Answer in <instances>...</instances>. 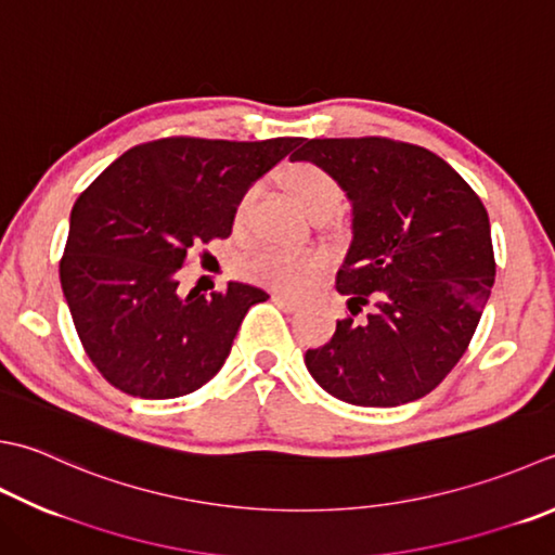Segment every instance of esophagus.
<instances>
[{
  "label": "esophagus",
  "mask_w": 555,
  "mask_h": 555,
  "mask_svg": "<svg viewBox=\"0 0 555 555\" xmlns=\"http://www.w3.org/2000/svg\"><path fill=\"white\" fill-rule=\"evenodd\" d=\"M271 300H274L276 306H279L281 310H286V312H296V310H300V300H296V298H288V296H284V293H274V296H271Z\"/></svg>",
  "instance_id": "obj_1"
}]
</instances>
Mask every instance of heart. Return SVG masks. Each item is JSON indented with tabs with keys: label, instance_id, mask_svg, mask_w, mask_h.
I'll use <instances>...</instances> for the list:
<instances>
[{
	"label": "heart",
	"instance_id": "1",
	"mask_svg": "<svg viewBox=\"0 0 555 555\" xmlns=\"http://www.w3.org/2000/svg\"><path fill=\"white\" fill-rule=\"evenodd\" d=\"M279 184L286 197L312 221H324L339 209L344 199L341 182L332 172L314 160H293L279 172ZM255 194L243 192L233 206V228L243 231L253 211ZM320 269V259L314 255H293L281 249H257L243 262L245 276L257 284L279 291H298L308 284L314 271Z\"/></svg>",
	"mask_w": 555,
	"mask_h": 555
}]
</instances>
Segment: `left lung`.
<instances>
[{"mask_svg": "<svg viewBox=\"0 0 555 555\" xmlns=\"http://www.w3.org/2000/svg\"><path fill=\"white\" fill-rule=\"evenodd\" d=\"M291 158L320 163L353 202V241L336 271L351 314L308 349L310 375L356 406L426 397L469 349L491 296L483 202L450 163L389 137L302 139Z\"/></svg>", "mask_w": 555, "mask_h": 555, "instance_id": "8db88e82", "label": "left lung"}]
</instances>
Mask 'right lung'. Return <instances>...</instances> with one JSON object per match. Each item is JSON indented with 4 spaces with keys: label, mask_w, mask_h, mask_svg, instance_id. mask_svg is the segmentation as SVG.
Masks as SVG:
<instances>
[{
    "label": "right lung",
    "mask_w": 555,
    "mask_h": 555,
    "mask_svg": "<svg viewBox=\"0 0 555 555\" xmlns=\"http://www.w3.org/2000/svg\"><path fill=\"white\" fill-rule=\"evenodd\" d=\"M300 141H144L79 194L60 281L86 356L119 392L172 399L221 371L247 310L269 296L235 281L182 296L178 274L192 249L231 235L237 197Z\"/></svg>",
    "instance_id": "right-lung-1"
}]
</instances>
